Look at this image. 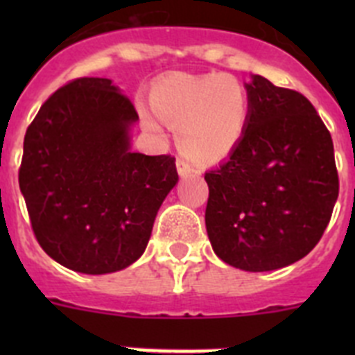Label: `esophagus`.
I'll use <instances>...</instances> for the list:
<instances>
[{
	"instance_id": "34e87169",
	"label": "esophagus",
	"mask_w": 355,
	"mask_h": 355,
	"mask_svg": "<svg viewBox=\"0 0 355 355\" xmlns=\"http://www.w3.org/2000/svg\"><path fill=\"white\" fill-rule=\"evenodd\" d=\"M175 167H178V174H180L181 178L192 175L193 172H196V168H193L190 163L184 162V159H181V158H178V162H175Z\"/></svg>"
}]
</instances>
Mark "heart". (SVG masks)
I'll return each instance as SVG.
<instances>
[{
	"mask_svg": "<svg viewBox=\"0 0 355 355\" xmlns=\"http://www.w3.org/2000/svg\"><path fill=\"white\" fill-rule=\"evenodd\" d=\"M150 101L156 114L175 130L181 153L197 163L225 158L249 124V92L231 74H168L156 81ZM142 121L158 133L159 122L153 115L142 112Z\"/></svg>",
	"mask_w": 355,
	"mask_h": 355,
	"instance_id": "b5f03b06",
	"label": "heart"
}]
</instances>
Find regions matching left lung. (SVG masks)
<instances>
[{
  "instance_id": "obj_1",
  "label": "left lung",
  "mask_w": 355,
  "mask_h": 355,
  "mask_svg": "<svg viewBox=\"0 0 355 355\" xmlns=\"http://www.w3.org/2000/svg\"><path fill=\"white\" fill-rule=\"evenodd\" d=\"M245 89L250 115L243 139L205 174L206 231L224 263L268 272L315 249L340 181L331 133L302 94L258 74Z\"/></svg>"
}]
</instances>
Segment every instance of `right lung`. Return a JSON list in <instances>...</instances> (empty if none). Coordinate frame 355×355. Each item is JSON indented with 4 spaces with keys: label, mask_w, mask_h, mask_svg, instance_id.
<instances>
[{
    "label": "right lung",
    "mask_w": 355,
    "mask_h": 355,
    "mask_svg": "<svg viewBox=\"0 0 355 355\" xmlns=\"http://www.w3.org/2000/svg\"><path fill=\"white\" fill-rule=\"evenodd\" d=\"M139 114L106 78H80L40 106L24 135L19 188L37 241L90 275L135 263L178 183L175 159L131 150Z\"/></svg>",
    "instance_id": "add662e5"
}]
</instances>
